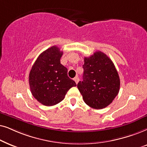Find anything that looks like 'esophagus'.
Returning <instances> with one entry per match:
<instances>
[{"label": "esophagus", "mask_w": 147, "mask_h": 147, "mask_svg": "<svg viewBox=\"0 0 147 147\" xmlns=\"http://www.w3.org/2000/svg\"><path fill=\"white\" fill-rule=\"evenodd\" d=\"M74 81H75V83H76V84H77L78 83H79V77H77H77H75V78H74Z\"/></svg>", "instance_id": "34e87169"}]
</instances>
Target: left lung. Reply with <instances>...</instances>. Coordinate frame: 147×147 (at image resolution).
Segmentation results:
<instances>
[{
  "instance_id": "1",
  "label": "left lung",
  "mask_w": 147,
  "mask_h": 147,
  "mask_svg": "<svg viewBox=\"0 0 147 147\" xmlns=\"http://www.w3.org/2000/svg\"><path fill=\"white\" fill-rule=\"evenodd\" d=\"M83 68V81H79L77 87L84 101L91 108H105L120 90V77L114 64L106 54L98 51L85 57Z\"/></svg>"
}]
</instances>
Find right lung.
Wrapping results in <instances>:
<instances>
[{
    "instance_id": "1",
    "label": "right lung",
    "mask_w": 147,
    "mask_h": 147,
    "mask_svg": "<svg viewBox=\"0 0 147 147\" xmlns=\"http://www.w3.org/2000/svg\"><path fill=\"white\" fill-rule=\"evenodd\" d=\"M63 52L54 46L43 52L30 70L29 83L34 98L46 106L63 100L70 88L77 86L68 77V70L60 64Z\"/></svg>"
}]
</instances>
